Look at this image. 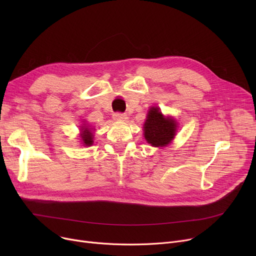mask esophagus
<instances>
[{"instance_id": "34e87169", "label": "esophagus", "mask_w": 256, "mask_h": 256, "mask_svg": "<svg viewBox=\"0 0 256 256\" xmlns=\"http://www.w3.org/2000/svg\"><path fill=\"white\" fill-rule=\"evenodd\" d=\"M113 118L116 121H126L128 119V115L124 113H114Z\"/></svg>"}]
</instances>
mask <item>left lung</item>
Returning a JSON list of instances; mask_svg holds the SVG:
<instances>
[{"instance_id": "left-lung-1", "label": "left lung", "mask_w": 256, "mask_h": 256, "mask_svg": "<svg viewBox=\"0 0 256 256\" xmlns=\"http://www.w3.org/2000/svg\"><path fill=\"white\" fill-rule=\"evenodd\" d=\"M176 121L164 117L158 108H150L144 124V137L147 142L156 147L166 146L176 136Z\"/></svg>"}]
</instances>
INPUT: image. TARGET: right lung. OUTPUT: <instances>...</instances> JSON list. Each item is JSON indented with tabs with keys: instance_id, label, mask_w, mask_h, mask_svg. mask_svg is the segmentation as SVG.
<instances>
[{
	"instance_id": "1",
	"label": "right lung",
	"mask_w": 256,
	"mask_h": 256,
	"mask_svg": "<svg viewBox=\"0 0 256 256\" xmlns=\"http://www.w3.org/2000/svg\"><path fill=\"white\" fill-rule=\"evenodd\" d=\"M82 140L86 146H90L93 143L92 132L88 130V128H82Z\"/></svg>"
}]
</instances>
